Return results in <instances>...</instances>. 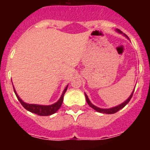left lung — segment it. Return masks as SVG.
Returning <instances> with one entry per match:
<instances>
[{
	"mask_svg": "<svg viewBox=\"0 0 150 150\" xmlns=\"http://www.w3.org/2000/svg\"><path fill=\"white\" fill-rule=\"evenodd\" d=\"M117 30L120 33H122L120 30ZM134 91H133V92L132 93V95H130L129 98H128L127 99V100H125L124 103L120 104L119 106H116V107H112V108H110V109H101V108H99V107H95V105H93V104H91V102H90L89 99H88V96H87L86 94V93H85V96H86V101H87V103H88V105H89L90 107H91V108H93L95 110L98 111V112H102V113H107V114H112V113H115V112H118L119 110H120L121 109H122L127 104H128V102H129L130 100L132 99V95H133V93H134Z\"/></svg>",
	"mask_w": 150,
	"mask_h": 150,
	"instance_id": "8db88e82",
	"label": "left lung"
}]
</instances>
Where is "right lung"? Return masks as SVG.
<instances>
[{"label":"right lung","mask_w":150,"mask_h":150,"mask_svg":"<svg viewBox=\"0 0 150 150\" xmlns=\"http://www.w3.org/2000/svg\"><path fill=\"white\" fill-rule=\"evenodd\" d=\"M67 86L64 88L63 93H62V96H61L60 99H59L58 101L54 104H52V105L49 106H43V105H38V104H26L24 101H22V99L18 96L17 93L16 92L15 88H13L14 90V92H15L17 98L19 100V102L21 103L22 106H23L27 110L30 111V112H33V113H35L37 115H39V116H50V115L53 114L55 112H57V110L59 109L62 104V102L64 100V95L67 91Z\"/></svg>","instance_id":"obj_1"}]
</instances>
